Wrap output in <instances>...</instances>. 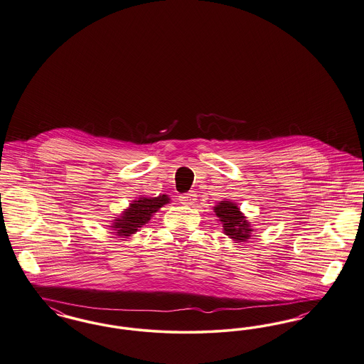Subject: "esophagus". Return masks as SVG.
<instances>
[{
	"mask_svg": "<svg viewBox=\"0 0 364 364\" xmlns=\"http://www.w3.org/2000/svg\"><path fill=\"white\" fill-rule=\"evenodd\" d=\"M178 200H180V203L183 204H192L195 203V200H196V193L195 192H186V193H181L180 196H178Z\"/></svg>",
	"mask_w": 364,
	"mask_h": 364,
	"instance_id": "1",
	"label": "esophagus"
}]
</instances>
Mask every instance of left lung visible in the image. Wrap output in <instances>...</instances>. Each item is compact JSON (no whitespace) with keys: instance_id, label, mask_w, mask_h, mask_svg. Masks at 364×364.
I'll return each instance as SVG.
<instances>
[{"instance_id":"8db88e82","label":"left lung","mask_w":364,"mask_h":364,"mask_svg":"<svg viewBox=\"0 0 364 364\" xmlns=\"http://www.w3.org/2000/svg\"><path fill=\"white\" fill-rule=\"evenodd\" d=\"M214 210L219 220L223 225V232L226 235L240 242L245 241L250 237L249 233L252 232V229L249 228V223L245 217L240 213L237 204L223 200Z\"/></svg>"}]
</instances>
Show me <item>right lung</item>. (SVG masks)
I'll return each instance as SVG.
<instances>
[{
  "instance_id": "1",
  "label": "right lung",
  "mask_w": 364,
  "mask_h": 364,
  "mask_svg": "<svg viewBox=\"0 0 364 364\" xmlns=\"http://www.w3.org/2000/svg\"><path fill=\"white\" fill-rule=\"evenodd\" d=\"M169 202L166 195L159 198H141L131 204L130 208L117 219L115 225L112 226L117 230V235H130L147 223L151 215L161 208L164 204Z\"/></svg>"
}]
</instances>
